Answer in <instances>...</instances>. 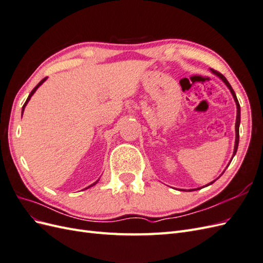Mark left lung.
<instances>
[{"label":"left lung","instance_id":"left-lung-1","mask_svg":"<svg viewBox=\"0 0 263 263\" xmlns=\"http://www.w3.org/2000/svg\"><path fill=\"white\" fill-rule=\"evenodd\" d=\"M212 70V72L213 73H215L216 74L217 77H219L222 81L225 82V84L228 86V89L230 90V92H232V94H233V97H234V100H235V102H236V105H237V119H236V141H235V150H234V155L233 156H235L236 155V153H237V148H238V144H239V125H240V105H239V102H238V100H237V97H236V94H235V91L233 90V87H232V85L229 84V82L227 81V79L222 76L220 72H218V71H216V70H214V69H211ZM215 181H213V182H211L210 184H212V183H214ZM210 184H208V185H210Z\"/></svg>","mask_w":263,"mask_h":263}]
</instances>
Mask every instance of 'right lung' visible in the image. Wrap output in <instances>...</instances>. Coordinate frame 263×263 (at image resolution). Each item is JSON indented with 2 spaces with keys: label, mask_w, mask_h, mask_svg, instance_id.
<instances>
[{
  "label": "right lung",
  "mask_w": 263,
  "mask_h": 263,
  "mask_svg": "<svg viewBox=\"0 0 263 263\" xmlns=\"http://www.w3.org/2000/svg\"><path fill=\"white\" fill-rule=\"evenodd\" d=\"M46 79H47V78H44V79H43V80H42V81H41V82H39V83H38V84H37V85H36V86H35V87H34V89H33V91H31V92H30V93H29V95H28V98H27V100H26V102H25V104H24V105H23V108H22V115H23V112H24V108H25V106H26V104H27V103H28V101H29V99H30V98H31V95H33V94H34V93H35V91H36V90H37V89H38V86H39V85H42V84H43V83H44V81H45V80H46ZM97 183H98V181H97V182H95V183H93V184H91V185H90V186H87V187H86V189H89V187H91V186H93V185H94V184H97Z\"/></svg>",
  "instance_id": "add662e5"
}]
</instances>
